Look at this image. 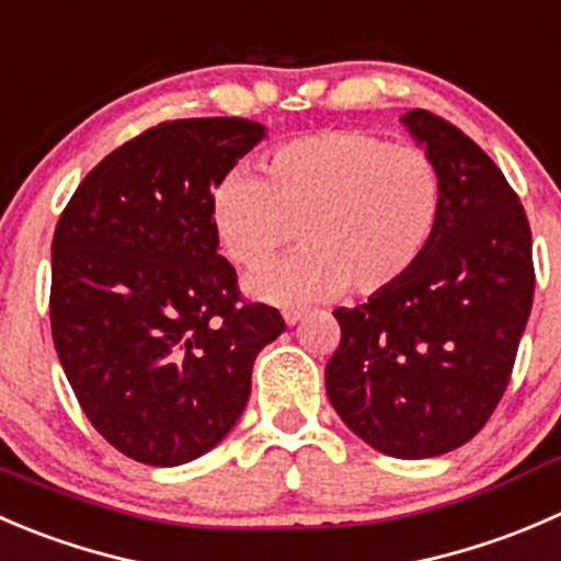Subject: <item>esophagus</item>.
<instances>
[{"label":"esophagus","instance_id":"34e87169","mask_svg":"<svg viewBox=\"0 0 561 561\" xmlns=\"http://www.w3.org/2000/svg\"><path fill=\"white\" fill-rule=\"evenodd\" d=\"M302 316H305V308H286V310H283V321H286L288 327L297 324V321L302 319Z\"/></svg>","mask_w":561,"mask_h":561}]
</instances>
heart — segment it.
Segmentation results:
<instances>
[{"instance_id":"obj_1","label":"heart","mask_w":561,"mask_h":561,"mask_svg":"<svg viewBox=\"0 0 561 561\" xmlns=\"http://www.w3.org/2000/svg\"><path fill=\"white\" fill-rule=\"evenodd\" d=\"M445 182L425 149L363 130H324L275 147L259 176L218 182L209 224L231 264L256 270L294 240L302 251L245 280L256 299L302 305L346 288L376 297L414 273L434 242Z\"/></svg>"}]
</instances>
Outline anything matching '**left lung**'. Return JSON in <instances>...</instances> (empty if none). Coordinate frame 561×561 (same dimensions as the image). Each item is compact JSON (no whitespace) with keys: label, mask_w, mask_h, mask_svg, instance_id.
Instances as JSON below:
<instances>
[{"label":"left lung","mask_w":561,"mask_h":561,"mask_svg":"<svg viewBox=\"0 0 561 561\" xmlns=\"http://www.w3.org/2000/svg\"><path fill=\"white\" fill-rule=\"evenodd\" d=\"M434 158L445 209L407 280L337 308L324 370L346 428L385 456L417 461L467 445L507 390L535 294L531 231L499 165L431 111L401 116Z\"/></svg>","instance_id":"8db88e82"}]
</instances>
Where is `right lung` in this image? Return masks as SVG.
<instances>
[{"label": "right lung", "mask_w": 561, "mask_h": 561, "mask_svg": "<svg viewBox=\"0 0 561 561\" xmlns=\"http://www.w3.org/2000/svg\"><path fill=\"white\" fill-rule=\"evenodd\" d=\"M267 127L237 116L163 122L100 160L51 242V335L108 445L180 467L226 439L256 354L286 330L240 302L209 196Z\"/></svg>", "instance_id": "add662e5"}]
</instances>
